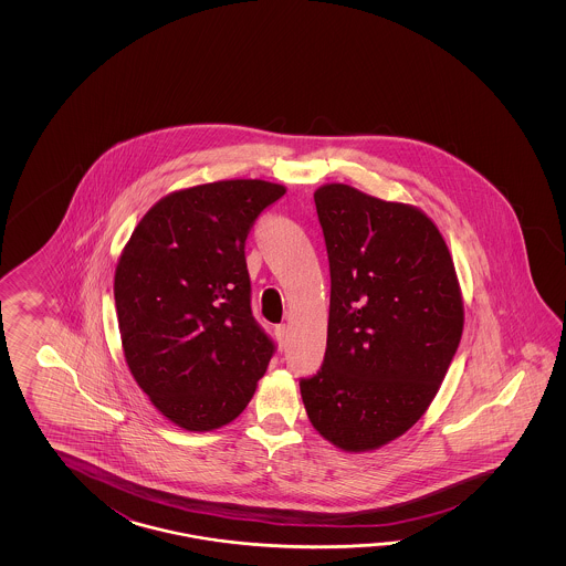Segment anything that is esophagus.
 Instances as JSON below:
<instances>
[{"label":"esophagus","instance_id":"obj_1","mask_svg":"<svg viewBox=\"0 0 566 566\" xmlns=\"http://www.w3.org/2000/svg\"><path fill=\"white\" fill-rule=\"evenodd\" d=\"M289 327L285 324L277 325L275 327V336H277L279 344L283 346L287 342Z\"/></svg>","mask_w":566,"mask_h":566}]
</instances>
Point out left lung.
<instances>
[{
  "instance_id": "8db88e82",
  "label": "left lung",
  "mask_w": 566,
  "mask_h": 566,
  "mask_svg": "<svg viewBox=\"0 0 566 566\" xmlns=\"http://www.w3.org/2000/svg\"><path fill=\"white\" fill-rule=\"evenodd\" d=\"M329 261L324 364L301 378L315 431L361 453L429 409L463 332L455 265L433 220L346 184L313 193Z\"/></svg>"
}]
</instances>
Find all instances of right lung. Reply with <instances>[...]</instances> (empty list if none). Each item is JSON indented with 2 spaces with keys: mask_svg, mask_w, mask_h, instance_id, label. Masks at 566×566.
<instances>
[{
  "mask_svg": "<svg viewBox=\"0 0 566 566\" xmlns=\"http://www.w3.org/2000/svg\"><path fill=\"white\" fill-rule=\"evenodd\" d=\"M283 193L263 180L168 193L120 253L115 307L125 360L154 407L186 431L234 421L275 354L251 310L244 242Z\"/></svg>",
  "mask_w": 566,
  "mask_h": 566,
  "instance_id": "obj_1",
  "label": "right lung"
}]
</instances>
